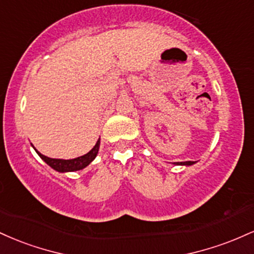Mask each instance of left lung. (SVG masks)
<instances>
[{
    "instance_id": "obj_1",
    "label": "left lung",
    "mask_w": 254,
    "mask_h": 254,
    "mask_svg": "<svg viewBox=\"0 0 254 254\" xmlns=\"http://www.w3.org/2000/svg\"><path fill=\"white\" fill-rule=\"evenodd\" d=\"M193 161H184V162H174V165H182V166H191L193 165Z\"/></svg>"
}]
</instances>
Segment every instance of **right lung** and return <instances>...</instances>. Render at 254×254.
<instances>
[{
	"label": "right lung",
	"mask_w": 254,
	"mask_h": 254,
	"mask_svg": "<svg viewBox=\"0 0 254 254\" xmlns=\"http://www.w3.org/2000/svg\"><path fill=\"white\" fill-rule=\"evenodd\" d=\"M99 147H100V138L98 139V142L95 143L94 147L92 148V150L88 151L87 154H84L82 156H78L76 159H70V160H63V159H51L43 154H40L36 148L34 150L37 151V154L39 155L44 161L46 162L51 168H54L55 171L61 172V173H65V172H74V171H80L83 170L84 167H87L93 160L95 159V156L98 155Z\"/></svg>",
	"instance_id": "right-lung-1"
}]
</instances>
